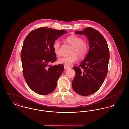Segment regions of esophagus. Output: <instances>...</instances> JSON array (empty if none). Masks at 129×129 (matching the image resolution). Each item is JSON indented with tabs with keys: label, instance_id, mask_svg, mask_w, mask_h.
I'll return each mask as SVG.
<instances>
[{
	"label": "esophagus",
	"instance_id": "1",
	"mask_svg": "<svg viewBox=\"0 0 129 129\" xmlns=\"http://www.w3.org/2000/svg\"><path fill=\"white\" fill-rule=\"evenodd\" d=\"M70 69V67L65 66V70H68V69Z\"/></svg>",
	"mask_w": 129,
	"mask_h": 129
}]
</instances>
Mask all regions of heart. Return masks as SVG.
I'll use <instances>...</instances> for the list:
<instances>
[{"mask_svg": "<svg viewBox=\"0 0 129 129\" xmlns=\"http://www.w3.org/2000/svg\"><path fill=\"white\" fill-rule=\"evenodd\" d=\"M66 42L72 46L70 55L59 58L58 62L60 64H63L66 66H70L76 63L78 60V57L80 59L84 58L87 54L89 50L88 43L83 39L76 36H71L66 39ZM61 43L59 40L57 39L53 42V48L54 53L57 56H60Z\"/></svg>", "mask_w": 129, "mask_h": 129, "instance_id": "b5f03b06", "label": "heart"}]
</instances>
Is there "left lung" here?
I'll list each match as a JSON object with an SVG mask.
<instances>
[{"instance_id": "obj_1", "label": "left lung", "mask_w": 129, "mask_h": 129, "mask_svg": "<svg viewBox=\"0 0 129 129\" xmlns=\"http://www.w3.org/2000/svg\"><path fill=\"white\" fill-rule=\"evenodd\" d=\"M75 34L85 35L89 41V51L83 61L73 67L76 76L72 88L77 93L88 96L98 91L108 73L110 58L109 50L106 39L98 30L86 28Z\"/></svg>"}]
</instances>
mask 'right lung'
Wrapping results in <instances>:
<instances>
[{
	"instance_id": "obj_1",
	"label": "right lung",
	"mask_w": 129,
	"mask_h": 129,
	"mask_svg": "<svg viewBox=\"0 0 129 129\" xmlns=\"http://www.w3.org/2000/svg\"><path fill=\"white\" fill-rule=\"evenodd\" d=\"M66 33L39 28L30 31L24 41L21 52L23 76L30 89L38 94L47 95L54 91L64 71L63 65L49 64L56 60L53 42Z\"/></svg>"
}]
</instances>
